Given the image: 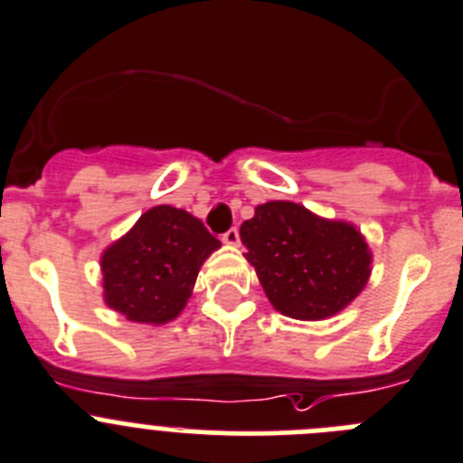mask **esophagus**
<instances>
[{
	"instance_id": "1",
	"label": "esophagus",
	"mask_w": 463,
	"mask_h": 463,
	"mask_svg": "<svg viewBox=\"0 0 463 463\" xmlns=\"http://www.w3.org/2000/svg\"><path fill=\"white\" fill-rule=\"evenodd\" d=\"M222 240H223V244L237 246V244H240V231H237V228H231V231L223 232Z\"/></svg>"
}]
</instances>
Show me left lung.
I'll use <instances>...</instances> for the list:
<instances>
[{
  "label": "left lung",
  "mask_w": 463,
  "mask_h": 463,
  "mask_svg": "<svg viewBox=\"0 0 463 463\" xmlns=\"http://www.w3.org/2000/svg\"><path fill=\"white\" fill-rule=\"evenodd\" d=\"M240 237L267 299L292 319L340 313L373 271V253L356 226L317 217L299 203H262L241 223Z\"/></svg>",
  "instance_id": "1"
}]
</instances>
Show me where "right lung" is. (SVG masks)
<instances>
[{"mask_svg":"<svg viewBox=\"0 0 463 463\" xmlns=\"http://www.w3.org/2000/svg\"><path fill=\"white\" fill-rule=\"evenodd\" d=\"M219 246L222 241L189 212L150 207L102 253L107 306L129 322H171L187 306L201 265Z\"/></svg>","mask_w":463,"mask_h":463,"instance_id":"right-lung-1","label":"right lung"}]
</instances>
